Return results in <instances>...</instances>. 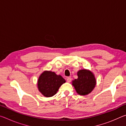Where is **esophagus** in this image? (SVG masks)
<instances>
[{"label": "esophagus", "instance_id": "obj_1", "mask_svg": "<svg viewBox=\"0 0 126 126\" xmlns=\"http://www.w3.org/2000/svg\"><path fill=\"white\" fill-rule=\"evenodd\" d=\"M71 80H72V79H71V77H68L67 78V82H68V83L71 82Z\"/></svg>", "mask_w": 126, "mask_h": 126}]
</instances>
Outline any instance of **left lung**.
I'll use <instances>...</instances> for the list:
<instances>
[{"label": "left lung", "instance_id": "1", "mask_svg": "<svg viewBox=\"0 0 126 126\" xmlns=\"http://www.w3.org/2000/svg\"><path fill=\"white\" fill-rule=\"evenodd\" d=\"M77 76L78 78L72 80V84L78 94L88 95L96 85L94 74L89 69H83L78 71Z\"/></svg>", "mask_w": 126, "mask_h": 126}]
</instances>
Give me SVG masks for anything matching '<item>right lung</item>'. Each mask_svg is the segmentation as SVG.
<instances>
[{
	"label": "right lung",
	"instance_id": "right-lung-1",
	"mask_svg": "<svg viewBox=\"0 0 126 126\" xmlns=\"http://www.w3.org/2000/svg\"><path fill=\"white\" fill-rule=\"evenodd\" d=\"M65 80L61 75L55 72L44 71L39 76L37 81L39 91L46 97H50L55 95Z\"/></svg>",
	"mask_w": 126,
	"mask_h": 126
}]
</instances>
